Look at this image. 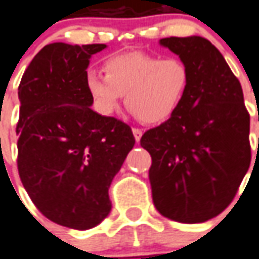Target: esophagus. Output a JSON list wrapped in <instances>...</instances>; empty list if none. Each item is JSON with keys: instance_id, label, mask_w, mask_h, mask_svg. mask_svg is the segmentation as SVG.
Segmentation results:
<instances>
[{"instance_id": "1", "label": "esophagus", "mask_w": 259, "mask_h": 259, "mask_svg": "<svg viewBox=\"0 0 259 259\" xmlns=\"http://www.w3.org/2000/svg\"><path fill=\"white\" fill-rule=\"evenodd\" d=\"M133 134H134V138L137 142L141 141V137H142V131L139 130V128H133Z\"/></svg>"}]
</instances>
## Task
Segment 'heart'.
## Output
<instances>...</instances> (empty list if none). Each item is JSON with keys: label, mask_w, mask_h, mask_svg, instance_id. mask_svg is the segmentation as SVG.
Here are the masks:
<instances>
[{"label": "heart", "mask_w": 259, "mask_h": 259, "mask_svg": "<svg viewBox=\"0 0 259 259\" xmlns=\"http://www.w3.org/2000/svg\"><path fill=\"white\" fill-rule=\"evenodd\" d=\"M104 72L88 71L86 88L93 107L110 115L118 109L121 97L139 120L159 124L173 117L190 88V69L184 62L141 51L109 57Z\"/></svg>", "instance_id": "b5f03b06"}]
</instances>
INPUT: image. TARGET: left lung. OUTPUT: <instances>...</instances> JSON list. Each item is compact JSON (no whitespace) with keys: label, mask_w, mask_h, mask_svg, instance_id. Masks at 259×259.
<instances>
[{"label":"left lung","mask_w":259,"mask_h":259,"mask_svg":"<svg viewBox=\"0 0 259 259\" xmlns=\"http://www.w3.org/2000/svg\"><path fill=\"white\" fill-rule=\"evenodd\" d=\"M190 69L179 110L142 135L152 156L156 209L171 221L202 223L232 202L251 162L250 114L226 60L201 36L160 40Z\"/></svg>","instance_id":"obj_1"}]
</instances>
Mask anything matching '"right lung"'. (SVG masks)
Returning a JSON list of instances; mask_svg holds the SVG:
<instances>
[{
	"label": "right lung",
	"instance_id": "1",
	"mask_svg": "<svg viewBox=\"0 0 259 259\" xmlns=\"http://www.w3.org/2000/svg\"><path fill=\"white\" fill-rule=\"evenodd\" d=\"M106 47L45 46L18 88L22 184L47 219L76 230L107 218L110 184L135 145L130 125L91 109L86 69Z\"/></svg>",
	"mask_w": 259,
	"mask_h": 259
}]
</instances>
